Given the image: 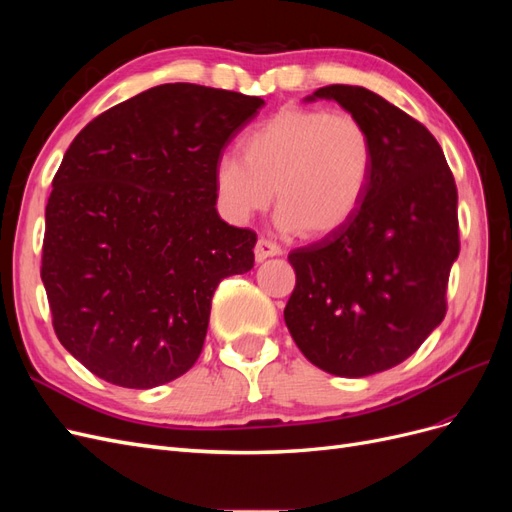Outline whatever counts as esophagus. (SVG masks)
<instances>
[{
  "instance_id": "obj_1",
  "label": "esophagus",
  "mask_w": 512,
  "mask_h": 512,
  "mask_svg": "<svg viewBox=\"0 0 512 512\" xmlns=\"http://www.w3.org/2000/svg\"><path fill=\"white\" fill-rule=\"evenodd\" d=\"M280 254H282V247L269 239H258L254 245V256L258 262L273 258V256H280Z\"/></svg>"
}]
</instances>
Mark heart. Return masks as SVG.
Returning <instances> with one entry per match:
<instances>
[{"mask_svg": "<svg viewBox=\"0 0 512 512\" xmlns=\"http://www.w3.org/2000/svg\"><path fill=\"white\" fill-rule=\"evenodd\" d=\"M374 173V141L350 113L284 106L239 141V158L213 168L224 218L243 224L277 205V226L305 237L342 230L363 205Z\"/></svg>", "mask_w": 512, "mask_h": 512, "instance_id": "b5f03b06", "label": "heart"}]
</instances>
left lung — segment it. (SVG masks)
I'll use <instances>...</instances> for the list:
<instances>
[{
	"label": "left lung",
	"mask_w": 512,
	"mask_h": 512,
	"mask_svg": "<svg viewBox=\"0 0 512 512\" xmlns=\"http://www.w3.org/2000/svg\"><path fill=\"white\" fill-rule=\"evenodd\" d=\"M374 141V173L354 218L288 254L297 284L286 327L309 363L363 378L414 354L446 314L459 256L457 185L433 134L365 87L329 85Z\"/></svg>",
	"instance_id": "obj_1"
}]
</instances>
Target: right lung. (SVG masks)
Instances as JSON below:
<instances>
[{"instance_id":"obj_1","label":"right lung","mask_w":512,"mask_h":512,"mask_svg":"<svg viewBox=\"0 0 512 512\" xmlns=\"http://www.w3.org/2000/svg\"><path fill=\"white\" fill-rule=\"evenodd\" d=\"M262 104L166 83L76 134L46 203L40 275L57 339L91 374L153 389L196 363L215 288L254 267L256 232L220 218L213 168Z\"/></svg>"}]
</instances>
